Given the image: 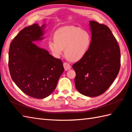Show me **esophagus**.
<instances>
[{
    "instance_id": "34e87169",
    "label": "esophagus",
    "mask_w": 132,
    "mask_h": 132,
    "mask_svg": "<svg viewBox=\"0 0 132 132\" xmlns=\"http://www.w3.org/2000/svg\"><path fill=\"white\" fill-rule=\"evenodd\" d=\"M63 65H64V69H65V71H68V70H69V69H71V65H69L68 63H64L63 64Z\"/></svg>"
}]
</instances>
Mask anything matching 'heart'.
I'll return each instance as SVG.
<instances>
[{
  "label": "heart",
  "instance_id": "heart-1",
  "mask_svg": "<svg viewBox=\"0 0 132 132\" xmlns=\"http://www.w3.org/2000/svg\"><path fill=\"white\" fill-rule=\"evenodd\" d=\"M54 40L49 42V48L57 58L64 53L71 61L80 60L88 53L91 44V35L80 27L69 26L61 27L54 33Z\"/></svg>",
  "mask_w": 132,
  "mask_h": 132
}]
</instances>
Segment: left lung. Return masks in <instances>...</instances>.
Listing matches in <instances>:
<instances>
[{
  "instance_id": "1",
  "label": "left lung",
  "mask_w": 132,
  "mask_h": 132,
  "mask_svg": "<svg viewBox=\"0 0 132 132\" xmlns=\"http://www.w3.org/2000/svg\"><path fill=\"white\" fill-rule=\"evenodd\" d=\"M91 44L88 53L74 64L76 88L83 95L95 97L111 86L120 69V49L110 29L90 21Z\"/></svg>"
}]
</instances>
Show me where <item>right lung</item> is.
<instances>
[{"label": "right lung", "instance_id": "1", "mask_svg": "<svg viewBox=\"0 0 132 132\" xmlns=\"http://www.w3.org/2000/svg\"><path fill=\"white\" fill-rule=\"evenodd\" d=\"M45 24L26 27L11 42L9 67L12 80L24 94L37 99L50 95L64 71L63 62L33 43L44 39Z\"/></svg>", "mask_w": 132, "mask_h": 132}]
</instances>
